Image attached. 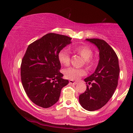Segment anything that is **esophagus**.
Masks as SVG:
<instances>
[{
  "label": "esophagus",
  "instance_id": "esophagus-1",
  "mask_svg": "<svg viewBox=\"0 0 133 133\" xmlns=\"http://www.w3.org/2000/svg\"><path fill=\"white\" fill-rule=\"evenodd\" d=\"M69 83H70V84H74V85H76L77 84V82H74V81L73 80H69Z\"/></svg>",
  "mask_w": 133,
  "mask_h": 133
}]
</instances>
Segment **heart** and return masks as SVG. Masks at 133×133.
Listing matches in <instances>:
<instances>
[{
	"instance_id": "heart-1",
	"label": "heart",
	"mask_w": 133,
	"mask_h": 133,
	"mask_svg": "<svg viewBox=\"0 0 133 133\" xmlns=\"http://www.w3.org/2000/svg\"><path fill=\"white\" fill-rule=\"evenodd\" d=\"M73 50L80 55L85 60V64L89 68H91L94 65V61L91 59L93 51L87 46H76L73 47ZM58 60L60 63L68 66L70 60V56L68 50L63 49L58 53ZM65 77L72 80H77L82 76L86 74V71L83 69H77L75 67H69L64 70Z\"/></svg>"
}]
</instances>
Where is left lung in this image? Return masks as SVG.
Returning a JSON list of instances; mask_svg holds the SVG:
<instances>
[{
	"instance_id": "1",
	"label": "left lung",
	"mask_w": 133,
	"mask_h": 133,
	"mask_svg": "<svg viewBox=\"0 0 133 133\" xmlns=\"http://www.w3.org/2000/svg\"><path fill=\"white\" fill-rule=\"evenodd\" d=\"M94 44L99 51V62L95 71L85 78L87 85L84 93L79 96L82 107L88 111H95L103 107L115 91L120 73L118 59L115 51L104 40L87 39Z\"/></svg>"
}]
</instances>
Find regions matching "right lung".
Listing matches in <instances>:
<instances>
[{"instance_id": "1", "label": "right lung", "mask_w": 133, "mask_h": 133, "mask_svg": "<svg viewBox=\"0 0 133 133\" xmlns=\"http://www.w3.org/2000/svg\"><path fill=\"white\" fill-rule=\"evenodd\" d=\"M71 38L48 33L28 46L21 64V80L31 102L49 108L58 102L61 90L69 84L59 70L58 53L71 43Z\"/></svg>"}]
</instances>
